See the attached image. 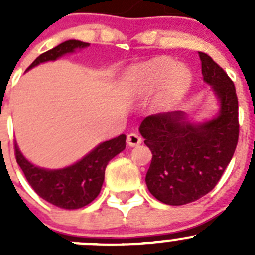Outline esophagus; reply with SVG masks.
I'll return each mask as SVG.
<instances>
[{
  "label": "esophagus",
  "mask_w": 255,
  "mask_h": 255,
  "mask_svg": "<svg viewBox=\"0 0 255 255\" xmlns=\"http://www.w3.org/2000/svg\"><path fill=\"white\" fill-rule=\"evenodd\" d=\"M142 143V138L137 133H130L127 135V144L129 146H137Z\"/></svg>",
  "instance_id": "34e87169"
}]
</instances>
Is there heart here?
<instances>
[{
  "mask_svg": "<svg viewBox=\"0 0 255 255\" xmlns=\"http://www.w3.org/2000/svg\"><path fill=\"white\" fill-rule=\"evenodd\" d=\"M191 73L170 58H155L128 69L126 84L135 96L149 95L164 86V94L158 106L166 109L185 94L191 85Z\"/></svg>",
  "mask_w": 255,
  "mask_h": 255,
  "instance_id": "b5f03b06",
  "label": "heart"
}]
</instances>
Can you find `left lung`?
<instances>
[{"mask_svg":"<svg viewBox=\"0 0 255 255\" xmlns=\"http://www.w3.org/2000/svg\"><path fill=\"white\" fill-rule=\"evenodd\" d=\"M204 81L218 104L213 117L195 122L184 111L148 116L139 126L153 158L145 176L150 194L180 206L208 194L230 164L238 142V100L233 82L207 54L199 53Z\"/></svg>","mask_w":255,"mask_h":255,"instance_id":"left-lung-1","label":"left lung"}]
</instances>
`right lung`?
Returning a JSON list of instances; mask_svg holds the SVG:
<instances>
[{
	"label": "right lung",
	"instance_id": "obj_1",
	"mask_svg": "<svg viewBox=\"0 0 255 255\" xmlns=\"http://www.w3.org/2000/svg\"><path fill=\"white\" fill-rule=\"evenodd\" d=\"M87 47H90V43L75 39L65 40L38 56L27 71L39 64L55 61L66 54H73ZM125 148L126 135L121 134L117 138L100 143L71 165L60 169H47L30 163L19 150L16 142V159L25 179L43 200L64 210H78L96 199L104 184L107 164Z\"/></svg>",
	"mask_w": 255,
	"mask_h": 255
}]
</instances>
